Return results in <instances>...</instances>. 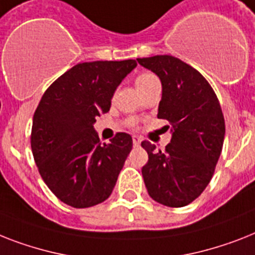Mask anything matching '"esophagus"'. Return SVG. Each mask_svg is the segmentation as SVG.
<instances>
[{
  "instance_id": "34e87169",
  "label": "esophagus",
  "mask_w": 255,
  "mask_h": 255,
  "mask_svg": "<svg viewBox=\"0 0 255 255\" xmlns=\"http://www.w3.org/2000/svg\"><path fill=\"white\" fill-rule=\"evenodd\" d=\"M132 141H133L134 146H138L140 145V142H141V138L138 137V136H133V137H132Z\"/></svg>"
}]
</instances>
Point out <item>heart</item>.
Segmentation results:
<instances>
[{"instance_id": "b5f03b06", "label": "heart", "mask_w": 255, "mask_h": 255, "mask_svg": "<svg viewBox=\"0 0 255 255\" xmlns=\"http://www.w3.org/2000/svg\"><path fill=\"white\" fill-rule=\"evenodd\" d=\"M154 80H157V77L154 76V74L145 72V73L138 74L137 77H136V80H134V84H136V88H137L138 90H142V89L145 88L146 85L150 84V82ZM134 122H132V124Z\"/></svg>"}]
</instances>
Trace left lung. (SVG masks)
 Returning <instances> with one entry per match:
<instances>
[{
    "label": "left lung",
    "mask_w": 255,
    "mask_h": 255,
    "mask_svg": "<svg viewBox=\"0 0 255 255\" xmlns=\"http://www.w3.org/2000/svg\"><path fill=\"white\" fill-rule=\"evenodd\" d=\"M137 63L160 77L162 98L157 118L169 122L173 132L163 152L148 140L141 142L148 153L141 169L144 183L153 200L185 207L212 179L224 142V115L214 89L191 65L170 55Z\"/></svg>",
    "instance_id": "1"
}]
</instances>
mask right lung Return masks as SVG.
Instances as JSON below:
<instances>
[{"label":"right lung","instance_id":"1","mask_svg":"<svg viewBox=\"0 0 255 255\" xmlns=\"http://www.w3.org/2000/svg\"><path fill=\"white\" fill-rule=\"evenodd\" d=\"M136 65L134 60L77 64L45 90L35 110V163L45 185L68 206L99 204L115 187L132 137L118 132L102 144L93 124L109 113L114 93Z\"/></svg>","mask_w":255,"mask_h":255}]
</instances>
